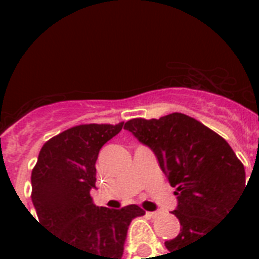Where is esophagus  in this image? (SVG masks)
<instances>
[{"instance_id": "obj_1", "label": "esophagus", "mask_w": 259, "mask_h": 259, "mask_svg": "<svg viewBox=\"0 0 259 259\" xmlns=\"http://www.w3.org/2000/svg\"><path fill=\"white\" fill-rule=\"evenodd\" d=\"M146 215L150 218H156L160 215V212H158V211H148V212H146Z\"/></svg>"}]
</instances>
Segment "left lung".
<instances>
[{
	"mask_svg": "<svg viewBox=\"0 0 259 259\" xmlns=\"http://www.w3.org/2000/svg\"><path fill=\"white\" fill-rule=\"evenodd\" d=\"M123 129L153 152L176 188L177 207L172 213L181 230L165 242L168 251H177L207 235L229 215L246 188L245 166L227 141L185 114L136 118L126 122Z\"/></svg>",
	"mask_w": 259,
	"mask_h": 259,
	"instance_id": "obj_1",
	"label": "left lung"
}]
</instances>
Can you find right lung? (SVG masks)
<instances>
[{"label":"right lung","mask_w":259,"mask_h":259,"mask_svg":"<svg viewBox=\"0 0 259 259\" xmlns=\"http://www.w3.org/2000/svg\"><path fill=\"white\" fill-rule=\"evenodd\" d=\"M122 126L71 127L42 145L32 170V201L40 225L89 259H121L130 222L145 215L136 204L99 208L90 195L97 188L99 150Z\"/></svg>","instance_id":"add662e5"}]
</instances>
